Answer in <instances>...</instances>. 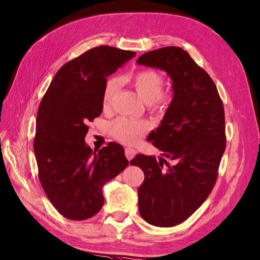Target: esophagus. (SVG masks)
Here are the masks:
<instances>
[{
    "mask_svg": "<svg viewBox=\"0 0 260 260\" xmlns=\"http://www.w3.org/2000/svg\"><path fill=\"white\" fill-rule=\"evenodd\" d=\"M135 155H136V150L135 149H133L131 147L125 148V156H126V158L128 159V160H131V159L134 158Z\"/></svg>",
    "mask_w": 260,
    "mask_h": 260,
    "instance_id": "obj_1",
    "label": "esophagus"
}]
</instances>
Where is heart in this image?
<instances>
[{
  "instance_id": "heart-1",
  "label": "heart",
  "mask_w": 260,
  "mask_h": 260,
  "mask_svg": "<svg viewBox=\"0 0 260 260\" xmlns=\"http://www.w3.org/2000/svg\"><path fill=\"white\" fill-rule=\"evenodd\" d=\"M133 88L148 108L156 112H165L172 103L174 95L171 92L162 91L164 77L154 70H143L137 72L129 80ZM118 83L111 79L105 84L102 104L104 110H110L115 102ZM150 128L148 122L144 119H133L121 117L111 124V134L123 144H136Z\"/></svg>"
}]
</instances>
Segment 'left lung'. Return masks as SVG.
Instances as JSON below:
<instances>
[{
    "label": "left lung",
    "instance_id": "left-lung-1",
    "mask_svg": "<svg viewBox=\"0 0 260 260\" xmlns=\"http://www.w3.org/2000/svg\"><path fill=\"white\" fill-rule=\"evenodd\" d=\"M137 63L161 69L172 80L174 100L148 137L172 164L142 154L131 161L145 175L138 189L142 217L171 228L193 214L216 182L226 147L224 106L208 72L180 47L148 51Z\"/></svg>",
    "mask_w": 260,
    "mask_h": 260
}]
</instances>
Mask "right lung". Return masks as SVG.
Listing matches in <instances>:
<instances>
[{
  "instance_id": "1",
  "label": "right lung",
  "mask_w": 260,
  "mask_h": 260,
  "mask_svg": "<svg viewBox=\"0 0 260 260\" xmlns=\"http://www.w3.org/2000/svg\"><path fill=\"white\" fill-rule=\"evenodd\" d=\"M135 51L99 46L64 63L39 104L34 151L38 177L55 209L72 221L94 216L102 188L128 165L116 143L93 151L84 142L88 122L101 115L106 78Z\"/></svg>"
}]
</instances>
